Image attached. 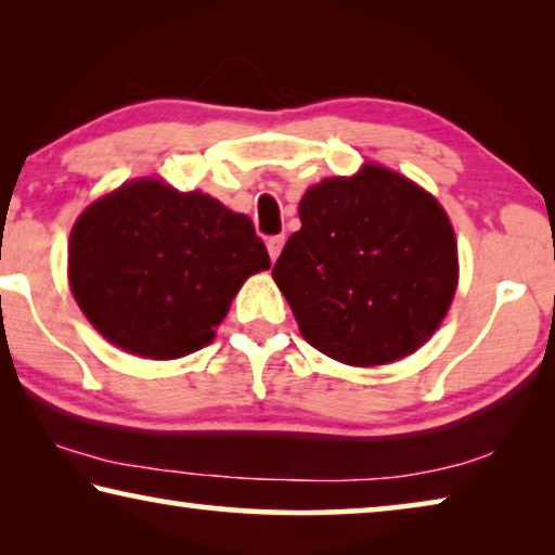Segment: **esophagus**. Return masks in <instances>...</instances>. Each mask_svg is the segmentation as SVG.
I'll list each match as a JSON object with an SVG mask.
<instances>
[{"mask_svg":"<svg viewBox=\"0 0 555 555\" xmlns=\"http://www.w3.org/2000/svg\"><path fill=\"white\" fill-rule=\"evenodd\" d=\"M284 242H286L284 234H274V237L267 240V249H269L271 261H276V257L281 255V249H284Z\"/></svg>","mask_w":555,"mask_h":555,"instance_id":"1","label":"esophagus"}]
</instances>
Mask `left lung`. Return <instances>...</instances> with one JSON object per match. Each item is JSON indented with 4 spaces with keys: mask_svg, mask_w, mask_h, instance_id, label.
Returning <instances> with one entry per match:
<instances>
[{
    "mask_svg": "<svg viewBox=\"0 0 555 555\" xmlns=\"http://www.w3.org/2000/svg\"><path fill=\"white\" fill-rule=\"evenodd\" d=\"M298 215L271 276L300 335L352 367L416 352L457 286L453 224L434 195L367 164L308 188Z\"/></svg>",
    "mask_w": 555,
    "mask_h": 555,
    "instance_id": "8db88e82",
    "label": "left lung"
}]
</instances>
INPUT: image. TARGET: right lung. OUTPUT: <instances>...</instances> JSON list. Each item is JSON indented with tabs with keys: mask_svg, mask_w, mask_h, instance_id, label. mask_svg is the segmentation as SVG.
Listing matches in <instances>:
<instances>
[{
	"mask_svg": "<svg viewBox=\"0 0 555 555\" xmlns=\"http://www.w3.org/2000/svg\"><path fill=\"white\" fill-rule=\"evenodd\" d=\"M269 267L247 215L156 178L92 203L68 247L80 311L112 345L152 360L208 345L244 281Z\"/></svg>",
	"mask_w": 555,
	"mask_h": 555,
	"instance_id": "1",
	"label": "right lung"
}]
</instances>
